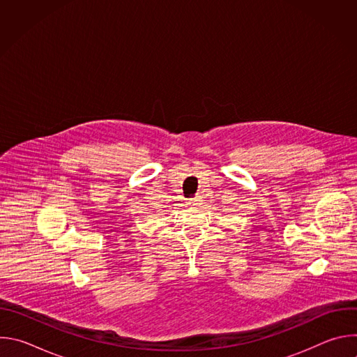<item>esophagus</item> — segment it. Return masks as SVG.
Returning a JSON list of instances; mask_svg holds the SVG:
<instances>
[{"mask_svg": "<svg viewBox=\"0 0 357 357\" xmlns=\"http://www.w3.org/2000/svg\"><path fill=\"white\" fill-rule=\"evenodd\" d=\"M189 203H190V205H193V206H197L199 203H200V199L199 197H193V199L189 200Z\"/></svg>", "mask_w": 357, "mask_h": 357, "instance_id": "1", "label": "esophagus"}]
</instances>
